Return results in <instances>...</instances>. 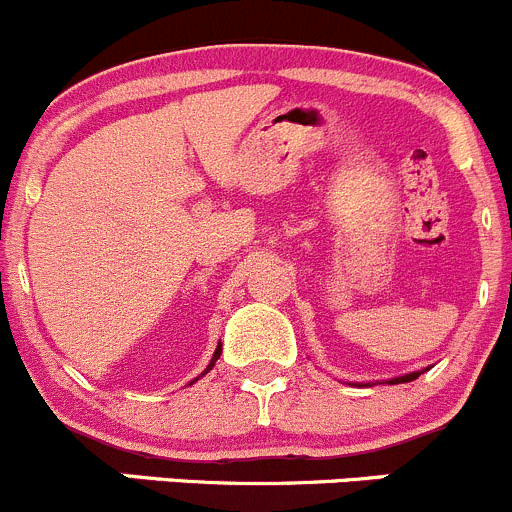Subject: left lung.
I'll return each instance as SVG.
<instances>
[{"label":"left lung","mask_w":512,"mask_h":512,"mask_svg":"<svg viewBox=\"0 0 512 512\" xmlns=\"http://www.w3.org/2000/svg\"><path fill=\"white\" fill-rule=\"evenodd\" d=\"M421 376V371H414V374H406V376H396V379H391L389 384H406V381H414Z\"/></svg>","instance_id":"left-lung-1"}]
</instances>
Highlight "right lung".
Here are the masks:
<instances>
[{"instance_id": "1", "label": "right lung", "mask_w": 512, "mask_h": 512, "mask_svg": "<svg viewBox=\"0 0 512 512\" xmlns=\"http://www.w3.org/2000/svg\"><path fill=\"white\" fill-rule=\"evenodd\" d=\"M220 352H223V349H220V344H218V349H215V354H213V361H210V364H208V369H205V371H203V374H208V371H210V369H213V366H215V361H218V359H220ZM190 384H193V381H190Z\"/></svg>"}]
</instances>
